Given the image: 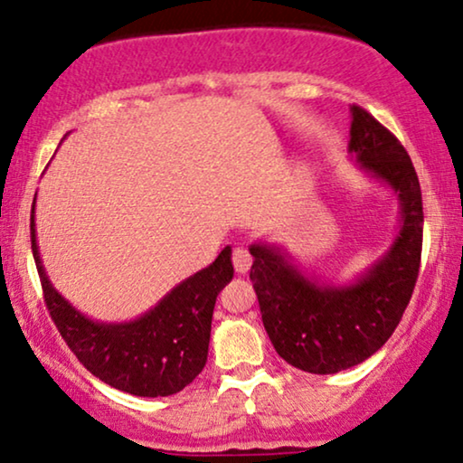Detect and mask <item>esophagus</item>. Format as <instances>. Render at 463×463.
I'll use <instances>...</instances> for the list:
<instances>
[{"label":"esophagus","instance_id":"obj_1","mask_svg":"<svg viewBox=\"0 0 463 463\" xmlns=\"http://www.w3.org/2000/svg\"><path fill=\"white\" fill-rule=\"evenodd\" d=\"M232 267H235L237 273H248L251 267V256L245 248H235L232 250Z\"/></svg>","mask_w":463,"mask_h":463}]
</instances>
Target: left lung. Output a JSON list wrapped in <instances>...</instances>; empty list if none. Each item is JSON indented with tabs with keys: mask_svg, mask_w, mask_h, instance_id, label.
Returning <instances> with one entry per match:
<instances>
[{
	"mask_svg": "<svg viewBox=\"0 0 463 463\" xmlns=\"http://www.w3.org/2000/svg\"><path fill=\"white\" fill-rule=\"evenodd\" d=\"M349 133L360 167L398 194L402 224L387 254L354 283L332 286L305 277L275 245L250 248L264 330L288 364L313 374L347 371L383 347L402 319L421 262L423 203L411 156L360 106H351Z\"/></svg>",
	"mask_w": 463,
	"mask_h": 463,
	"instance_id": "8db88e82",
	"label": "left lung"
}]
</instances>
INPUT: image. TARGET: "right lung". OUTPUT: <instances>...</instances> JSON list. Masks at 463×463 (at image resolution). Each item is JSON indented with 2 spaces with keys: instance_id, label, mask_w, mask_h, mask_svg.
Wrapping results in <instances>:
<instances>
[{
  "instance_id": "right-lung-1",
  "label": "right lung",
  "mask_w": 463,
  "mask_h": 463,
  "mask_svg": "<svg viewBox=\"0 0 463 463\" xmlns=\"http://www.w3.org/2000/svg\"><path fill=\"white\" fill-rule=\"evenodd\" d=\"M31 251L54 326L86 371L103 383L133 396L158 398L182 392L203 371L215 298L235 273L228 245L207 269L184 279L154 309L127 324L92 322L52 288L35 241V201Z\"/></svg>"
}]
</instances>
